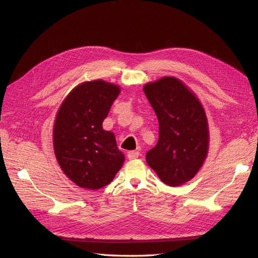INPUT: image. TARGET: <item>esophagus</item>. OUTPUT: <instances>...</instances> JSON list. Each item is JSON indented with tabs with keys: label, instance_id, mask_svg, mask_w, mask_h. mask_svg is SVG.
Returning <instances> with one entry per match:
<instances>
[{
	"label": "esophagus",
	"instance_id": "34e87169",
	"mask_svg": "<svg viewBox=\"0 0 258 258\" xmlns=\"http://www.w3.org/2000/svg\"><path fill=\"white\" fill-rule=\"evenodd\" d=\"M127 156H128L129 159H136L140 156V153L136 152V151H130V152H128Z\"/></svg>",
	"mask_w": 258,
	"mask_h": 258
}]
</instances>
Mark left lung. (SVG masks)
Returning <instances> with one entry per match:
<instances>
[{
    "label": "left lung",
    "mask_w": 258,
    "mask_h": 258,
    "mask_svg": "<svg viewBox=\"0 0 258 258\" xmlns=\"http://www.w3.org/2000/svg\"><path fill=\"white\" fill-rule=\"evenodd\" d=\"M159 122V139L146 153V162L161 181L179 186L191 179L209 148L208 120L200 101L175 77L166 76L144 86Z\"/></svg>",
    "instance_id": "8db88e82"
}]
</instances>
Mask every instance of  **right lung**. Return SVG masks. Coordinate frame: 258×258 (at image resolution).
Listing matches in <instances>:
<instances>
[{
	"instance_id": "add662e5",
	"label": "right lung",
	"mask_w": 258,
	"mask_h": 258,
	"mask_svg": "<svg viewBox=\"0 0 258 258\" xmlns=\"http://www.w3.org/2000/svg\"><path fill=\"white\" fill-rule=\"evenodd\" d=\"M120 88L104 81L86 82L62 102L53 124V150L59 166L76 185L100 189L110 184L124 156L115 136L102 128Z\"/></svg>"
}]
</instances>
